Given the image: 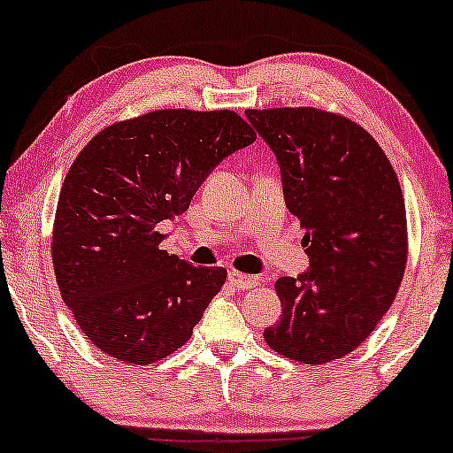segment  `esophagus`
I'll return each mask as SVG.
<instances>
[{"label":"esophagus","mask_w":453,"mask_h":453,"mask_svg":"<svg viewBox=\"0 0 453 453\" xmlns=\"http://www.w3.org/2000/svg\"><path fill=\"white\" fill-rule=\"evenodd\" d=\"M228 281H231L237 289H252L260 283L258 277L245 275V273H239V271L228 273Z\"/></svg>","instance_id":"esophagus-1"}]
</instances>
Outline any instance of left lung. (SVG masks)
Masks as SVG:
<instances>
[{
	"instance_id": "8db88e82",
	"label": "left lung",
	"mask_w": 453,
	"mask_h": 453,
	"mask_svg": "<svg viewBox=\"0 0 453 453\" xmlns=\"http://www.w3.org/2000/svg\"><path fill=\"white\" fill-rule=\"evenodd\" d=\"M275 153L288 210L304 228L309 271L277 279L273 350L321 365L355 350L390 309L407 262L405 201L380 144L327 111H245Z\"/></svg>"
}]
</instances>
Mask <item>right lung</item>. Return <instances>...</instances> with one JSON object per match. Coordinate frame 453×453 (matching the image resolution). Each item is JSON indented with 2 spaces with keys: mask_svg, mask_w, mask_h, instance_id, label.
<instances>
[{
  "mask_svg": "<svg viewBox=\"0 0 453 453\" xmlns=\"http://www.w3.org/2000/svg\"><path fill=\"white\" fill-rule=\"evenodd\" d=\"M256 132L233 111L164 109L98 132L60 188L52 233L58 289L88 340L149 365L191 338L226 281L161 250V225Z\"/></svg>",
  "mask_w": 453,
  "mask_h": 453,
  "instance_id": "1",
  "label": "right lung"
}]
</instances>
